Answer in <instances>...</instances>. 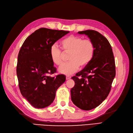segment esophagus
Wrapping results in <instances>:
<instances>
[{
	"label": "esophagus",
	"instance_id": "esophagus-1",
	"mask_svg": "<svg viewBox=\"0 0 133 133\" xmlns=\"http://www.w3.org/2000/svg\"><path fill=\"white\" fill-rule=\"evenodd\" d=\"M70 78H71V76H70L67 75V76H66V80H69V79H70Z\"/></svg>",
	"mask_w": 133,
	"mask_h": 133
}]
</instances>
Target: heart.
<instances>
[{
	"mask_svg": "<svg viewBox=\"0 0 133 133\" xmlns=\"http://www.w3.org/2000/svg\"><path fill=\"white\" fill-rule=\"evenodd\" d=\"M60 46L63 52L55 45L50 49V57L55 65L60 66L63 63L64 54H69V62L59 68L60 73L71 75L78 70L79 66L84 68L89 64L95 53L94 44L90 39H83L79 36L70 35L62 40Z\"/></svg>",
	"mask_w": 133,
	"mask_h": 133,
	"instance_id": "obj_1",
	"label": "heart"
}]
</instances>
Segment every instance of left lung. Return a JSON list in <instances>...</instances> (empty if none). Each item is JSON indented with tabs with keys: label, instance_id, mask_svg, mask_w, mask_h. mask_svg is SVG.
Masks as SVG:
<instances>
[{
	"label": "left lung",
	"instance_id": "obj_1",
	"mask_svg": "<svg viewBox=\"0 0 133 133\" xmlns=\"http://www.w3.org/2000/svg\"><path fill=\"white\" fill-rule=\"evenodd\" d=\"M93 42L95 53L90 63L73 76L75 85L71 89V99L84 110L98 107L109 94L115 76V64L112 48L107 39L93 30L79 31Z\"/></svg>",
	"mask_w": 133,
	"mask_h": 133
}]
</instances>
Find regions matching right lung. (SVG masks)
Wrapping results in <instances>:
<instances>
[{"label": "right lung", "instance_id": "add662e5", "mask_svg": "<svg viewBox=\"0 0 133 133\" xmlns=\"http://www.w3.org/2000/svg\"><path fill=\"white\" fill-rule=\"evenodd\" d=\"M69 31L42 28L35 30L23 43L18 57L17 74L20 91L32 106L44 108L53 102L58 88L66 77L57 71L50 57L53 44Z\"/></svg>", "mask_w": 133, "mask_h": 133}]
</instances>
